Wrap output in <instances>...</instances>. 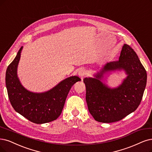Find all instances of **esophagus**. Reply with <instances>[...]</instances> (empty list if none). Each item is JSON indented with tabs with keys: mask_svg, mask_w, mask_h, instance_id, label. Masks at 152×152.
Segmentation results:
<instances>
[{
	"mask_svg": "<svg viewBox=\"0 0 152 152\" xmlns=\"http://www.w3.org/2000/svg\"><path fill=\"white\" fill-rule=\"evenodd\" d=\"M78 75H79L81 78L86 75V71L85 69H80L78 71Z\"/></svg>",
	"mask_w": 152,
	"mask_h": 152,
	"instance_id": "1",
	"label": "esophagus"
}]
</instances>
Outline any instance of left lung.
I'll return each instance as SVG.
<instances>
[{
	"label": "left lung",
	"mask_w": 152,
	"mask_h": 152,
	"mask_svg": "<svg viewBox=\"0 0 152 152\" xmlns=\"http://www.w3.org/2000/svg\"><path fill=\"white\" fill-rule=\"evenodd\" d=\"M123 69L128 75L122 85L108 88L100 80L106 72ZM93 77L83 80L89 113L102 123L118 121L134 111L141 102L147 84V71L134 50L123 46L119 60L106 63Z\"/></svg>",
	"instance_id": "1"
}]
</instances>
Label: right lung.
I'll return each mask as SVG.
<instances>
[{"label": "right lung", "mask_w": 152, "mask_h": 152, "mask_svg": "<svg viewBox=\"0 0 152 152\" xmlns=\"http://www.w3.org/2000/svg\"><path fill=\"white\" fill-rule=\"evenodd\" d=\"M22 49L21 47L5 73V84L9 99L15 111L28 120L42 124L56 120L61 114L65 101L72 86L81 79L71 76L60 82L50 90L32 93L22 86L17 69Z\"/></svg>", "instance_id": "obj_1"}]
</instances>
